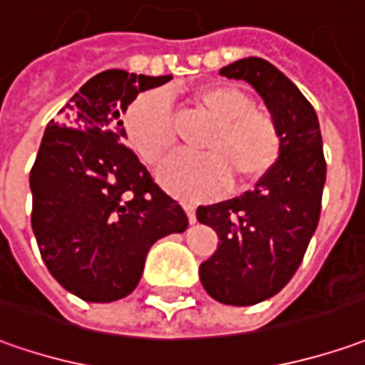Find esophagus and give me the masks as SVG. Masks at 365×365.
<instances>
[{"label": "esophagus", "instance_id": "esophagus-1", "mask_svg": "<svg viewBox=\"0 0 365 365\" xmlns=\"http://www.w3.org/2000/svg\"><path fill=\"white\" fill-rule=\"evenodd\" d=\"M183 210H185V214H187L190 222L194 224L195 222V206H192V204H183Z\"/></svg>", "mask_w": 365, "mask_h": 365}]
</instances>
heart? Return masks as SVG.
Wrapping results in <instances>:
<instances>
[{"label":"heart","instance_id":"obj_1","mask_svg":"<svg viewBox=\"0 0 365 365\" xmlns=\"http://www.w3.org/2000/svg\"><path fill=\"white\" fill-rule=\"evenodd\" d=\"M194 103L212 127L197 143L200 155H175L159 168L165 190L185 200H206L222 194L230 180L250 185L274 168L283 135L269 110L252 107L250 96L224 82L197 88ZM123 129L139 158L158 165L175 143L170 98L161 91L139 95L125 108Z\"/></svg>","mask_w":365,"mask_h":365}]
</instances>
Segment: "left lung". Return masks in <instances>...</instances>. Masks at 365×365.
<instances>
[{
	"label": "left lung",
	"instance_id": "8db88e82",
	"mask_svg": "<svg viewBox=\"0 0 365 365\" xmlns=\"http://www.w3.org/2000/svg\"><path fill=\"white\" fill-rule=\"evenodd\" d=\"M246 81L283 135L281 158L240 197L197 207V220L218 234V248L200 264V281L224 305H257L293 279L319 224L325 158L319 120L303 93L262 58H242L220 70Z\"/></svg>",
	"mask_w": 365,
	"mask_h": 365
}]
</instances>
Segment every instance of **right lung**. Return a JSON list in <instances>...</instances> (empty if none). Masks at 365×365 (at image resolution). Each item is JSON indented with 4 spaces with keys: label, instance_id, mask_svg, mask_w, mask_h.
<instances>
[{
    "label": "right lung",
    "instance_id": "1",
    "mask_svg": "<svg viewBox=\"0 0 365 365\" xmlns=\"http://www.w3.org/2000/svg\"><path fill=\"white\" fill-rule=\"evenodd\" d=\"M171 76L105 70L46 127L30 171L32 230L50 274L88 303L137 287L159 238L187 228L183 207L125 145L120 115Z\"/></svg>",
    "mask_w": 365,
    "mask_h": 365
}]
</instances>
